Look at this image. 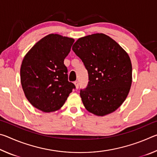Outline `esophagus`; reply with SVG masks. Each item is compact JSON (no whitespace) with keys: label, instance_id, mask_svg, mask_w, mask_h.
I'll list each match as a JSON object with an SVG mask.
<instances>
[{"label":"esophagus","instance_id":"obj_1","mask_svg":"<svg viewBox=\"0 0 157 157\" xmlns=\"http://www.w3.org/2000/svg\"><path fill=\"white\" fill-rule=\"evenodd\" d=\"M74 84H75V88H76L77 89H78V87H79V82H78V81H76V82H74Z\"/></svg>","mask_w":157,"mask_h":157}]
</instances>
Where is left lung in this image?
Here are the masks:
<instances>
[{"mask_svg": "<svg viewBox=\"0 0 157 157\" xmlns=\"http://www.w3.org/2000/svg\"><path fill=\"white\" fill-rule=\"evenodd\" d=\"M72 49L88 71V85L80 90L86 109L98 116L115 111L125 100L132 85V66L128 54L102 33L78 39Z\"/></svg>", "mask_w": 157, "mask_h": 157, "instance_id": "1", "label": "left lung"}]
</instances>
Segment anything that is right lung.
<instances>
[{
  "mask_svg": "<svg viewBox=\"0 0 157 157\" xmlns=\"http://www.w3.org/2000/svg\"><path fill=\"white\" fill-rule=\"evenodd\" d=\"M74 41L59 34H48L23 58L20 71L23 90L30 104L44 112L59 109L75 89L68 80L63 63Z\"/></svg>",
  "mask_w": 157,
  "mask_h": 157,
  "instance_id": "right-lung-1",
  "label": "right lung"
}]
</instances>
